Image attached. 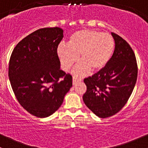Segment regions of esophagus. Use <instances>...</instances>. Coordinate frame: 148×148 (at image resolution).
Here are the masks:
<instances>
[{
    "mask_svg": "<svg viewBox=\"0 0 148 148\" xmlns=\"http://www.w3.org/2000/svg\"><path fill=\"white\" fill-rule=\"evenodd\" d=\"M80 81H81V79L80 78H77V77H73V85H75L76 83H78V82H80Z\"/></svg>",
    "mask_w": 148,
    "mask_h": 148,
    "instance_id": "obj_1",
    "label": "esophagus"
}]
</instances>
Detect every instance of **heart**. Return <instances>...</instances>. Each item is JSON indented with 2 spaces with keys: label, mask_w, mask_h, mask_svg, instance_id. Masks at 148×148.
<instances>
[{
  "label": "heart",
  "mask_w": 148,
  "mask_h": 148,
  "mask_svg": "<svg viewBox=\"0 0 148 148\" xmlns=\"http://www.w3.org/2000/svg\"><path fill=\"white\" fill-rule=\"evenodd\" d=\"M115 49V41L109 33L85 29L73 33L67 45H60L57 53L63 68L69 70L77 60L79 64L73 70L75 75H85L89 71L103 70L110 60Z\"/></svg>",
  "instance_id": "b5f03b06"
}]
</instances>
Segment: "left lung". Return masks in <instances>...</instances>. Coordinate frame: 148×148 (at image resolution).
Returning <instances> with one entry per match:
<instances>
[{
    "label": "left lung",
    "instance_id": "1",
    "mask_svg": "<svg viewBox=\"0 0 148 148\" xmlns=\"http://www.w3.org/2000/svg\"><path fill=\"white\" fill-rule=\"evenodd\" d=\"M115 50L108 64L91 77L84 79L87 90L83 99L86 106L106 118L118 112L132 94L138 77L135 53L128 43L115 33Z\"/></svg>",
    "mask_w": 148,
    "mask_h": 148
}]
</instances>
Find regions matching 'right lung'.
Listing matches in <instances>:
<instances>
[{
	"instance_id": "1",
	"label": "right lung",
	"mask_w": 148,
	"mask_h": 148,
	"mask_svg": "<svg viewBox=\"0 0 148 148\" xmlns=\"http://www.w3.org/2000/svg\"><path fill=\"white\" fill-rule=\"evenodd\" d=\"M63 29L36 30L20 41L10 56L8 77L24 109L38 118L54 113L72 87V76L60 70L58 46Z\"/></svg>"
}]
</instances>
